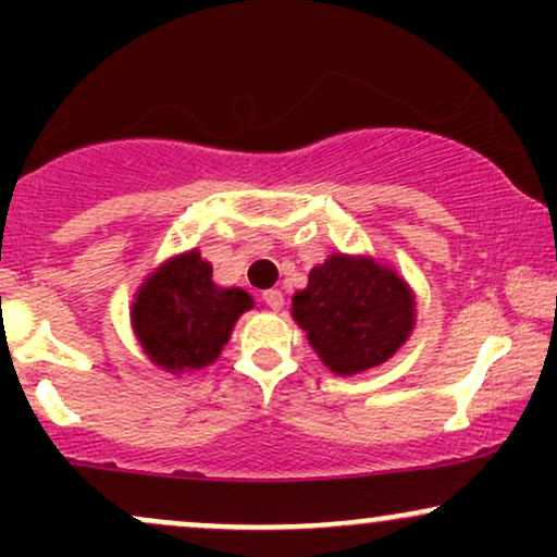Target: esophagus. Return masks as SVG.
<instances>
[{
  "mask_svg": "<svg viewBox=\"0 0 557 557\" xmlns=\"http://www.w3.org/2000/svg\"><path fill=\"white\" fill-rule=\"evenodd\" d=\"M264 298H267V306H272V309H280V306H283V296H280L277 290H267Z\"/></svg>",
  "mask_w": 557,
  "mask_h": 557,
  "instance_id": "34e87169",
  "label": "esophagus"
}]
</instances>
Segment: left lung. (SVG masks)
<instances>
[{
	"instance_id": "1",
	"label": "left lung",
	"mask_w": 557,
	"mask_h": 557,
	"mask_svg": "<svg viewBox=\"0 0 557 557\" xmlns=\"http://www.w3.org/2000/svg\"><path fill=\"white\" fill-rule=\"evenodd\" d=\"M251 298L240 287H220L212 264L190 251L146 280L133 304V327L149 359L162 369H201L220 356Z\"/></svg>"
}]
</instances>
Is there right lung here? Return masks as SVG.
<instances>
[{"label":"right lung","mask_w":557,"mask_h":557,"mask_svg":"<svg viewBox=\"0 0 557 557\" xmlns=\"http://www.w3.org/2000/svg\"><path fill=\"white\" fill-rule=\"evenodd\" d=\"M293 317L332 372L356 374L406 343L413 296L387 267L335 253L311 270L309 287L293 298Z\"/></svg>","instance_id":"obj_1"}]
</instances>
